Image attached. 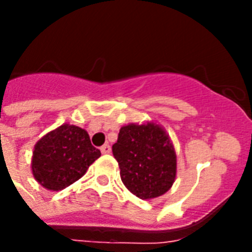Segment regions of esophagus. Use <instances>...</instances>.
<instances>
[{
	"instance_id": "1",
	"label": "esophagus",
	"mask_w": 252,
	"mask_h": 252,
	"mask_svg": "<svg viewBox=\"0 0 252 252\" xmlns=\"http://www.w3.org/2000/svg\"><path fill=\"white\" fill-rule=\"evenodd\" d=\"M100 152H102V154L111 153V146L108 144H104L103 146H100Z\"/></svg>"
}]
</instances>
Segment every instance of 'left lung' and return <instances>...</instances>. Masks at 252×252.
I'll return each mask as SVG.
<instances>
[{"label": "left lung", "instance_id": "8db88e82", "mask_svg": "<svg viewBox=\"0 0 252 252\" xmlns=\"http://www.w3.org/2000/svg\"><path fill=\"white\" fill-rule=\"evenodd\" d=\"M112 153L124 186L140 199L162 196L175 182V150L166 130L156 123L122 126Z\"/></svg>", "mask_w": 252, "mask_h": 252}]
</instances>
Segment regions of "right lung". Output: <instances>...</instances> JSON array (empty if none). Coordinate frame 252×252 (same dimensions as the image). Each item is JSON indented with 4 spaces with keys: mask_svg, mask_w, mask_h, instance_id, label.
<instances>
[{
    "mask_svg": "<svg viewBox=\"0 0 252 252\" xmlns=\"http://www.w3.org/2000/svg\"><path fill=\"white\" fill-rule=\"evenodd\" d=\"M99 157L100 150L91 145L86 130L63 124L36 142L31 161L32 175L47 189L60 191L84 176Z\"/></svg>",
    "mask_w": 252,
    "mask_h": 252,
    "instance_id": "1",
    "label": "right lung"
}]
</instances>
